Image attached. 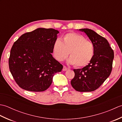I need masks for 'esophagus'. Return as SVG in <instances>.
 <instances>
[{"label":"esophagus","mask_w":122,"mask_h":122,"mask_svg":"<svg viewBox=\"0 0 122 122\" xmlns=\"http://www.w3.org/2000/svg\"><path fill=\"white\" fill-rule=\"evenodd\" d=\"M68 68H67V67H66V66H63V70H63V71H66V70H68Z\"/></svg>","instance_id":"34e87169"}]
</instances>
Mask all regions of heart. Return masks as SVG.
Segmentation results:
<instances>
[{
  "instance_id": "obj_1",
  "label": "heart",
  "mask_w": 122,
  "mask_h": 122,
  "mask_svg": "<svg viewBox=\"0 0 122 122\" xmlns=\"http://www.w3.org/2000/svg\"><path fill=\"white\" fill-rule=\"evenodd\" d=\"M95 48L91 41L84 36L74 32H69L64 36L63 40L58 39L54 43L53 53L59 61L66 59L70 54L68 62L76 67H83L89 64L93 58Z\"/></svg>"
}]
</instances>
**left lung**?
<instances>
[{
	"label": "left lung",
	"mask_w": 122,
	"mask_h": 122,
	"mask_svg": "<svg viewBox=\"0 0 122 122\" xmlns=\"http://www.w3.org/2000/svg\"><path fill=\"white\" fill-rule=\"evenodd\" d=\"M84 32L93 43L95 52L91 62L82 69H74L72 86L79 92H92L97 89L112 70L114 51L107 40L94 31L85 28Z\"/></svg>",
	"instance_id": "8db88e82"
}]
</instances>
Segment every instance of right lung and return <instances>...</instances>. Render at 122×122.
Returning a JSON list of instances; mask_svg holds the SVG:
<instances>
[{
  "mask_svg": "<svg viewBox=\"0 0 122 122\" xmlns=\"http://www.w3.org/2000/svg\"><path fill=\"white\" fill-rule=\"evenodd\" d=\"M58 33L52 28H38L23 34L14 42L9 68L19 87L29 91H44L51 85L54 74L61 71L63 66L51 54Z\"/></svg>",
  "mask_w": 122,
  "mask_h": 122,
  "instance_id": "obj_1",
  "label": "right lung"
}]
</instances>
